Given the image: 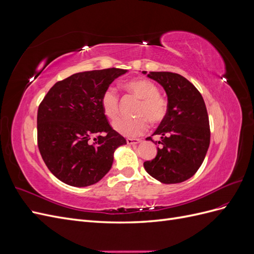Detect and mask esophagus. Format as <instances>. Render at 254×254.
<instances>
[{
    "mask_svg": "<svg viewBox=\"0 0 254 254\" xmlns=\"http://www.w3.org/2000/svg\"><path fill=\"white\" fill-rule=\"evenodd\" d=\"M126 141H127V144L129 145H135L137 143H140V139H131V137H127Z\"/></svg>",
    "mask_w": 254,
    "mask_h": 254,
    "instance_id": "34e87169",
    "label": "esophagus"
}]
</instances>
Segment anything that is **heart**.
<instances>
[{
  "label": "heart",
  "instance_id": "1",
  "mask_svg": "<svg viewBox=\"0 0 254 254\" xmlns=\"http://www.w3.org/2000/svg\"><path fill=\"white\" fill-rule=\"evenodd\" d=\"M128 93L140 98L136 107L135 119H120L114 123V129L123 135L137 136L142 134L151 124H159L167 115L168 103L164 96L159 93L156 83L149 79L139 78L129 80L124 84ZM101 106L104 114L110 120H115L120 112V95L113 87L106 88L101 96Z\"/></svg>",
  "mask_w": 254,
  "mask_h": 254
}]
</instances>
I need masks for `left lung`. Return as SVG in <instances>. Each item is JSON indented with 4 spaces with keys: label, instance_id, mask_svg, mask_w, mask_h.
<instances>
[{
    "label": "left lung",
    "instance_id": "obj_1",
    "mask_svg": "<svg viewBox=\"0 0 254 254\" xmlns=\"http://www.w3.org/2000/svg\"><path fill=\"white\" fill-rule=\"evenodd\" d=\"M148 77L164 88L168 111L152 134L161 136L157 156L145 161L144 167L160 182L180 183L195 175L209 148L211 131L206 107L200 92L183 76L150 72ZM147 140L155 142L151 136Z\"/></svg>",
    "mask_w": 254,
    "mask_h": 254
}]
</instances>
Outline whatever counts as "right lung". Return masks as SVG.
<instances>
[{
  "label": "right lung",
  "mask_w": 254,
  "mask_h": 254,
  "mask_svg": "<svg viewBox=\"0 0 254 254\" xmlns=\"http://www.w3.org/2000/svg\"><path fill=\"white\" fill-rule=\"evenodd\" d=\"M127 70L109 67L71 75L56 82L37 114V142L50 172L72 187H88L110 171L113 153L126 144L101 106L106 88ZM94 137L93 143L89 142Z\"/></svg>",
  "instance_id": "right-lung-1"
}]
</instances>
